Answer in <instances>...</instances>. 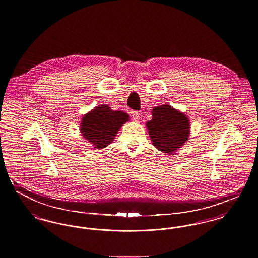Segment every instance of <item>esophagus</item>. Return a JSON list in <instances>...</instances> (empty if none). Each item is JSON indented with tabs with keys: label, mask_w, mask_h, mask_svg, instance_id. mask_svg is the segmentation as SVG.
Here are the masks:
<instances>
[{
	"label": "esophagus",
	"mask_w": 258,
	"mask_h": 258,
	"mask_svg": "<svg viewBox=\"0 0 258 258\" xmlns=\"http://www.w3.org/2000/svg\"><path fill=\"white\" fill-rule=\"evenodd\" d=\"M132 117H133V119L135 120V121H139V118H140V113L138 112V111H133L132 112Z\"/></svg>",
	"instance_id": "obj_1"
}]
</instances>
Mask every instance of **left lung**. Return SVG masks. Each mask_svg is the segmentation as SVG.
Returning <instances> with one entry per match:
<instances>
[{"label": "left lung", "mask_w": 258, "mask_h": 258, "mask_svg": "<svg viewBox=\"0 0 258 258\" xmlns=\"http://www.w3.org/2000/svg\"><path fill=\"white\" fill-rule=\"evenodd\" d=\"M152 116L146 126L153 145L158 150L173 154L187 141L190 123L183 112L162 104L152 109Z\"/></svg>", "instance_id": "8db88e82"}]
</instances>
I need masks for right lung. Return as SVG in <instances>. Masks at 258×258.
<instances>
[{
  "label": "right lung",
  "instance_id": "obj_1",
  "mask_svg": "<svg viewBox=\"0 0 258 258\" xmlns=\"http://www.w3.org/2000/svg\"><path fill=\"white\" fill-rule=\"evenodd\" d=\"M130 120L123 111H114L109 105L102 104L88 112L81 120L82 136L98 149L107 147L115 139L118 131Z\"/></svg>",
  "mask_w": 258,
  "mask_h": 258
}]
</instances>
